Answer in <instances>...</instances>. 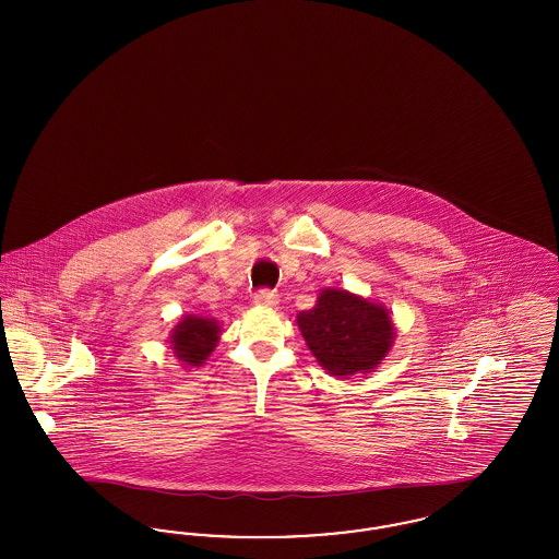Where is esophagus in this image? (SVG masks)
I'll list each match as a JSON object with an SVG mask.
<instances>
[{
    "label": "esophagus",
    "mask_w": 559,
    "mask_h": 559,
    "mask_svg": "<svg viewBox=\"0 0 559 559\" xmlns=\"http://www.w3.org/2000/svg\"><path fill=\"white\" fill-rule=\"evenodd\" d=\"M253 301L264 308H274V306H278V295L270 289H260L253 295Z\"/></svg>",
    "instance_id": "1"
}]
</instances>
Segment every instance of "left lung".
Here are the masks:
<instances>
[{"mask_svg":"<svg viewBox=\"0 0 559 559\" xmlns=\"http://www.w3.org/2000/svg\"><path fill=\"white\" fill-rule=\"evenodd\" d=\"M297 324L320 367L344 377L374 369L394 340L385 308L340 289L320 293L312 310L299 312Z\"/></svg>","mask_w":559,"mask_h":559,"instance_id":"1","label":"left lung"}]
</instances>
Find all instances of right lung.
Instances as JSON below:
<instances>
[{"instance_id":"obj_1","label":"right lung","mask_w":559,"mask_h":559,"mask_svg":"<svg viewBox=\"0 0 559 559\" xmlns=\"http://www.w3.org/2000/svg\"><path fill=\"white\" fill-rule=\"evenodd\" d=\"M217 335L219 326L213 320L187 317L174 329L171 347L185 365L201 367L203 360H207V356L212 354Z\"/></svg>"}]
</instances>
